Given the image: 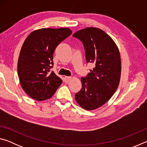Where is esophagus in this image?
<instances>
[{"instance_id":"1","label":"esophagus","mask_w":147,"mask_h":147,"mask_svg":"<svg viewBox=\"0 0 147 147\" xmlns=\"http://www.w3.org/2000/svg\"><path fill=\"white\" fill-rule=\"evenodd\" d=\"M64 78H65V81L66 82H69L72 79L71 76H65Z\"/></svg>"}]
</instances>
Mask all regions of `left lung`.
<instances>
[{
    "mask_svg": "<svg viewBox=\"0 0 147 147\" xmlns=\"http://www.w3.org/2000/svg\"><path fill=\"white\" fill-rule=\"evenodd\" d=\"M82 42L86 59L94 68L81 78L82 88L75 94L82 108L91 111L108 102L117 89L121 74L119 50L114 41L102 30L94 27L80 30L73 34Z\"/></svg>",
    "mask_w": 147,
    "mask_h": 147,
    "instance_id": "left-lung-1",
    "label": "left lung"
}]
</instances>
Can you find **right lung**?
Masks as SVG:
<instances>
[{"instance_id": "add662e5", "label": "right lung", "mask_w": 147, "mask_h": 147, "mask_svg": "<svg viewBox=\"0 0 147 147\" xmlns=\"http://www.w3.org/2000/svg\"><path fill=\"white\" fill-rule=\"evenodd\" d=\"M72 34L68 28H41L32 32L24 40L17 62L21 86L29 96L41 101L51 98L62 80L50 69L58 45Z\"/></svg>"}]
</instances>
